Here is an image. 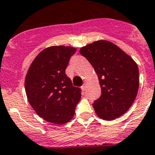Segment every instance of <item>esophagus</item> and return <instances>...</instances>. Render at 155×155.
I'll use <instances>...</instances> for the list:
<instances>
[{"label": "esophagus", "mask_w": 155, "mask_h": 155, "mask_svg": "<svg viewBox=\"0 0 155 155\" xmlns=\"http://www.w3.org/2000/svg\"><path fill=\"white\" fill-rule=\"evenodd\" d=\"M86 87H87V84H84V85L82 86V90H83V91H85L86 90Z\"/></svg>", "instance_id": "1"}]
</instances>
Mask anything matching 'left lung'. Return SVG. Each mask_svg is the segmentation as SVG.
Instances as JSON below:
<instances>
[{
	"label": "left lung",
	"instance_id": "obj_1",
	"mask_svg": "<svg viewBox=\"0 0 155 155\" xmlns=\"http://www.w3.org/2000/svg\"><path fill=\"white\" fill-rule=\"evenodd\" d=\"M97 75L102 94L94 101L96 114L106 120L124 115L136 99L139 68L128 54L111 41L98 40L80 48Z\"/></svg>",
	"mask_w": 155,
	"mask_h": 155
}]
</instances>
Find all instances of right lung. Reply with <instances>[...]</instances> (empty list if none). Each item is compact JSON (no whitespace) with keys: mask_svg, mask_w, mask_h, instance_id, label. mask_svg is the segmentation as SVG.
I'll return each instance as SVG.
<instances>
[{"mask_svg":"<svg viewBox=\"0 0 155 155\" xmlns=\"http://www.w3.org/2000/svg\"><path fill=\"white\" fill-rule=\"evenodd\" d=\"M75 48L53 45L37 55L25 78L27 99L36 114L55 124H64L75 114L81 98L80 89L72 86L65 74Z\"/></svg>","mask_w":155,"mask_h":155,"instance_id":"obj_1","label":"right lung"}]
</instances>
